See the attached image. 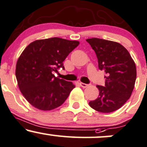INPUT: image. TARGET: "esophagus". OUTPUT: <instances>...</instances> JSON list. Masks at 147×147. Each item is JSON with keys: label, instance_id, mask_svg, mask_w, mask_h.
Segmentation results:
<instances>
[{"label": "esophagus", "instance_id": "34e87169", "mask_svg": "<svg viewBox=\"0 0 147 147\" xmlns=\"http://www.w3.org/2000/svg\"><path fill=\"white\" fill-rule=\"evenodd\" d=\"M79 84H80L81 86L83 87V88H86V87L88 86V84H86L82 83V82H80V83H79Z\"/></svg>", "mask_w": 147, "mask_h": 147}]
</instances>
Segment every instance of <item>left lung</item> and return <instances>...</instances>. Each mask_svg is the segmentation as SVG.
<instances>
[{
  "label": "left lung",
  "mask_w": 147,
  "mask_h": 147,
  "mask_svg": "<svg viewBox=\"0 0 147 147\" xmlns=\"http://www.w3.org/2000/svg\"><path fill=\"white\" fill-rule=\"evenodd\" d=\"M86 41L95 52L99 70L106 72L105 86H97L99 95L89 105L109 113L120 109L130 98L136 80V66L128 50L117 42L98 38Z\"/></svg>",
  "instance_id": "8db88e82"
}]
</instances>
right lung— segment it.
<instances>
[{
	"mask_svg": "<svg viewBox=\"0 0 147 147\" xmlns=\"http://www.w3.org/2000/svg\"><path fill=\"white\" fill-rule=\"evenodd\" d=\"M79 42L54 37L36 40L23 50L16 65L21 93L37 109L50 111L63 104L75 86L55 77L52 72L64 69L63 61Z\"/></svg>",
	"mask_w": 147,
	"mask_h": 147,
	"instance_id": "1",
	"label": "right lung"
}]
</instances>
